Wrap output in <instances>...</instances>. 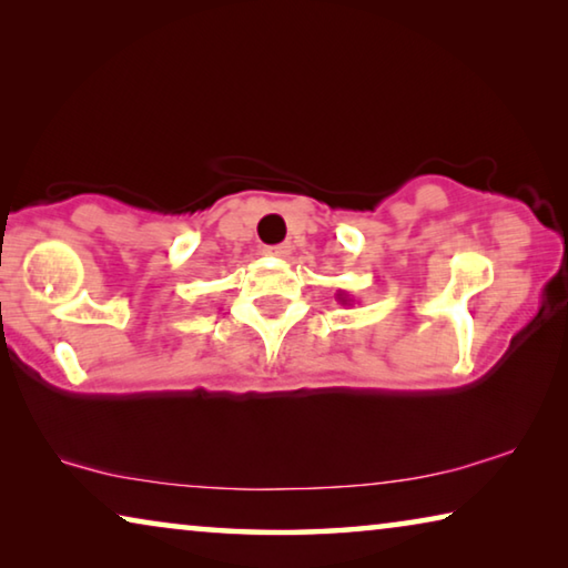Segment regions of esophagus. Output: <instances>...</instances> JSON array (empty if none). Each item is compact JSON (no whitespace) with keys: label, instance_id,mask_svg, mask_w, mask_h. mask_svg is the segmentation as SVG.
Returning a JSON list of instances; mask_svg holds the SVG:
<instances>
[{"label":"esophagus","instance_id":"1","mask_svg":"<svg viewBox=\"0 0 568 568\" xmlns=\"http://www.w3.org/2000/svg\"><path fill=\"white\" fill-rule=\"evenodd\" d=\"M263 252H265V255H270V257H287V255H291V247H287V245H273V247H265Z\"/></svg>","mask_w":568,"mask_h":568}]
</instances>
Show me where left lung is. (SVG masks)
I'll use <instances>...</instances> for the list:
<instances>
[{
  "label": "left lung",
  "instance_id": "8db88e82",
  "mask_svg": "<svg viewBox=\"0 0 568 568\" xmlns=\"http://www.w3.org/2000/svg\"><path fill=\"white\" fill-rule=\"evenodd\" d=\"M338 303L351 305V298H348V293H346V291H338Z\"/></svg>",
  "mask_w": 568,
  "mask_h": 568
}]
</instances>
